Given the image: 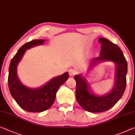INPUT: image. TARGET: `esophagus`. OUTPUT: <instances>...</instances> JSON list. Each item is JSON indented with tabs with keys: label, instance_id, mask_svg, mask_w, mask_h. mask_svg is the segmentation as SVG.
<instances>
[{
	"label": "esophagus",
	"instance_id": "34e87169",
	"mask_svg": "<svg viewBox=\"0 0 135 135\" xmlns=\"http://www.w3.org/2000/svg\"><path fill=\"white\" fill-rule=\"evenodd\" d=\"M68 73H69V74L70 76H74V74H76V73H77V71H76V70L74 69H70L69 70V71H68Z\"/></svg>",
	"mask_w": 135,
	"mask_h": 135
}]
</instances>
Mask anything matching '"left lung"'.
I'll return each instance as SVG.
<instances>
[{"instance_id":"obj_1","label":"left lung","mask_w":135,"mask_h":135,"mask_svg":"<svg viewBox=\"0 0 135 135\" xmlns=\"http://www.w3.org/2000/svg\"><path fill=\"white\" fill-rule=\"evenodd\" d=\"M99 42L102 44L100 56L92 59L91 65L100 61L113 62L116 68V82L111 91L99 96L90 91V85L85 78L79 74L74 76L76 100L81 107L88 112H102L110 109L121 98L126 87L127 62L122 50L105 38H100Z\"/></svg>"}]
</instances>
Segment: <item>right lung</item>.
I'll list each match as a JSON object with an SVG mask.
<instances>
[{
	"label": "right lung",
	"mask_w": 135,
	"mask_h": 135,
	"mask_svg": "<svg viewBox=\"0 0 135 135\" xmlns=\"http://www.w3.org/2000/svg\"><path fill=\"white\" fill-rule=\"evenodd\" d=\"M44 39H36L27 42L19 48L11 59L8 78L11 96L22 109L29 112H42L50 108L55 102L58 89L67 80L68 72L50 80L45 85L38 88H30L20 82L17 75V66L25 51L31 47L42 44Z\"/></svg>",
	"instance_id": "obj_1"
}]
</instances>
